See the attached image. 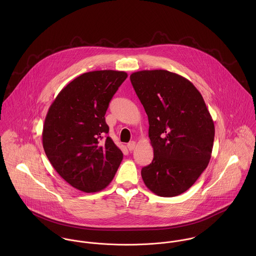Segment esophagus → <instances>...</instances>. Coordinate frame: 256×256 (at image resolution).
Wrapping results in <instances>:
<instances>
[{
    "mask_svg": "<svg viewBox=\"0 0 256 256\" xmlns=\"http://www.w3.org/2000/svg\"><path fill=\"white\" fill-rule=\"evenodd\" d=\"M127 148H128L129 150H133L136 148V142L132 141V142L128 143V144H127Z\"/></svg>",
    "mask_w": 256,
    "mask_h": 256,
    "instance_id": "obj_1",
    "label": "esophagus"
}]
</instances>
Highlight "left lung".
Here are the masks:
<instances>
[{"mask_svg": "<svg viewBox=\"0 0 256 256\" xmlns=\"http://www.w3.org/2000/svg\"><path fill=\"white\" fill-rule=\"evenodd\" d=\"M130 80L148 115L154 148L142 178L158 196H178L208 166L215 137L212 116L199 90L180 74L144 70Z\"/></svg>", "mask_w": 256, "mask_h": 256, "instance_id": "left-lung-1", "label": "left lung"}]
</instances>
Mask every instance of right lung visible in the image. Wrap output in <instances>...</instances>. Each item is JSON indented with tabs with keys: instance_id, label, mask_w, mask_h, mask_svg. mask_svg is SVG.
Listing matches in <instances>:
<instances>
[{
	"instance_id": "obj_1",
	"label": "right lung",
	"mask_w": 256,
	"mask_h": 256,
	"mask_svg": "<svg viewBox=\"0 0 256 256\" xmlns=\"http://www.w3.org/2000/svg\"><path fill=\"white\" fill-rule=\"evenodd\" d=\"M127 73L102 70L82 74L58 94L45 117L42 144L52 166L74 188L104 189L123 158L106 136V113Z\"/></svg>"
}]
</instances>
